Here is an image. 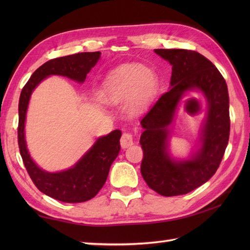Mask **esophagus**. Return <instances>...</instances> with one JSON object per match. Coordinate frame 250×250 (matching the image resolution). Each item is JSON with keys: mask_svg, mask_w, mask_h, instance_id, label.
I'll return each instance as SVG.
<instances>
[{"mask_svg": "<svg viewBox=\"0 0 250 250\" xmlns=\"http://www.w3.org/2000/svg\"><path fill=\"white\" fill-rule=\"evenodd\" d=\"M133 135L129 132H124V134H122L121 139H120V144L122 148H126L131 145H133Z\"/></svg>", "mask_w": 250, "mask_h": 250, "instance_id": "34e87169", "label": "esophagus"}]
</instances>
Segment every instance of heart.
Masks as SVG:
<instances>
[{"instance_id": "b5f03b06", "label": "heart", "mask_w": 250, "mask_h": 250, "mask_svg": "<svg viewBox=\"0 0 250 250\" xmlns=\"http://www.w3.org/2000/svg\"><path fill=\"white\" fill-rule=\"evenodd\" d=\"M156 89V77L147 67L133 64L121 67L107 78L102 98L108 104H119L129 99L132 111H141L149 104Z\"/></svg>"}]
</instances>
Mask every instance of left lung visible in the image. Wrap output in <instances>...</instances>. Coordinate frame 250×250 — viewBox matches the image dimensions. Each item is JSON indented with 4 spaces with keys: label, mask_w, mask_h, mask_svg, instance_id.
<instances>
[{
    "label": "left lung",
    "mask_w": 250,
    "mask_h": 250,
    "mask_svg": "<svg viewBox=\"0 0 250 250\" xmlns=\"http://www.w3.org/2000/svg\"><path fill=\"white\" fill-rule=\"evenodd\" d=\"M172 65L171 89L163 93L141 120L144 132L141 173L148 187L163 196L186 194L205 184L219 167L230 135L229 93L225 78L207 58L188 49H155ZM199 88L209 102L202 146L187 162L172 161L167 153V126L182 94Z\"/></svg>",
    "instance_id": "obj_1"
}]
</instances>
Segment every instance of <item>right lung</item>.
Segmentation results:
<instances>
[{"mask_svg":"<svg viewBox=\"0 0 250 250\" xmlns=\"http://www.w3.org/2000/svg\"><path fill=\"white\" fill-rule=\"evenodd\" d=\"M100 56V51L81 52L47 61L32 74L20 93L18 145L26 172L41 192L64 203L86 202L94 198L102 189L111 163L120 150L121 131L115 130L108 135L100 137L73 167L60 173H48L32 161L26 149L24 140L26 108L32 91L44 78L49 75H61L83 83L90 70L97 64Z\"/></svg>","mask_w":250,"mask_h":250,"instance_id":"obj_1","label":"right lung"}]
</instances>
